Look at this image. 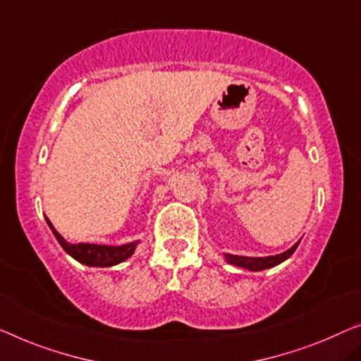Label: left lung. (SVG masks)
I'll return each instance as SVG.
<instances>
[{
	"label": "left lung",
	"mask_w": 361,
	"mask_h": 361,
	"mask_svg": "<svg viewBox=\"0 0 361 361\" xmlns=\"http://www.w3.org/2000/svg\"><path fill=\"white\" fill-rule=\"evenodd\" d=\"M298 245H300V240L292 246V248H288L287 251H283V252H281V255H276V256L252 257V256H238V255H230V252H224V257L228 264L248 269V271H252V272H257V271H264V269L276 267L281 264V262L287 261L288 257L293 255L295 250L298 248Z\"/></svg>",
	"instance_id": "1"
}]
</instances>
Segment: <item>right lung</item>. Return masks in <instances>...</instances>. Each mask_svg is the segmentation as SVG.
<instances>
[{"mask_svg":"<svg viewBox=\"0 0 361 361\" xmlns=\"http://www.w3.org/2000/svg\"><path fill=\"white\" fill-rule=\"evenodd\" d=\"M47 220L48 227L55 235L58 243L61 245V248L68 252L69 256L74 257L78 262L89 267H111L120 264V262L129 259L134 255V251L137 248L139 240L129 241L125 245L110 246V245H94V243H69L63 238V236L56 232L55 227L50 220Z\"/></svg>","mask_w":361,"mask_h":361,"instance_id":"right-lung-1","label":"right lung"}]
</instances>
